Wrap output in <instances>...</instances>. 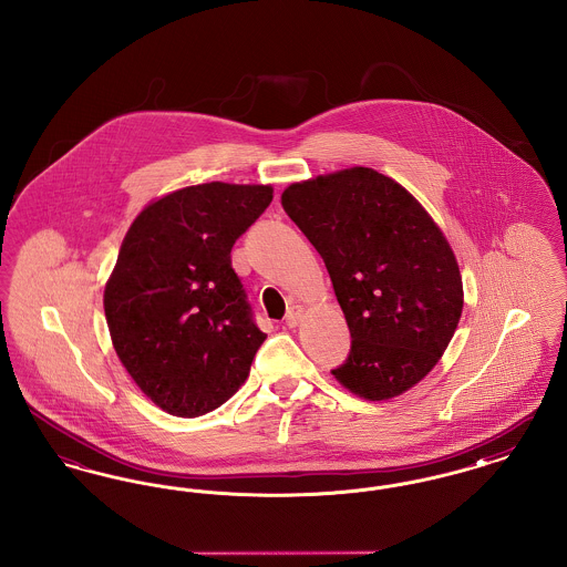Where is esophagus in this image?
Here are the masks:
<instances>
[{
    "mask_svg": "<svg viewBox=\"0 0 567 567\" xmlns=\"http://www.w3.org/2000/svg\"><path fill=\"white\" fill-rule=\"evenodd\" d=\"M301 317H303V308L301 306H291L289 308V312H287V317H285V323H287V327H297L299 324V321H301Z\"/></svg>",
    "mask_w": 567,
    "mask_h": 567,
    "instance_id": "1",
    "label": "esophagus"
}]
</instances>
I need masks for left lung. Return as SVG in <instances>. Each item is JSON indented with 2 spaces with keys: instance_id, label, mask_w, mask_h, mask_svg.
<instances>
[{
  "instance_id": "1",
  "label": "left lung",
  "mask_w": 567,
  "mask_h": 567,
  "mask_svg": "<svg viewBox=\"0 0 567 567\" xmlns=\"http://www.w3.org/2000/svg\"><path fill=\"white\" fill-rule=\"evenodd\" d=\"M282 208L323 257L351 329L349 357L331 374L370 402L427 377L457 329L463 285L425 208L370 167L296 183Z\"/></svg>"
}]
</instances>
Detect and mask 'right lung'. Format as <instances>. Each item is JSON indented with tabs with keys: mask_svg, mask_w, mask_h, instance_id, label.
Instances as JSON below:
<instances>
[{
	"mask_svg": "<svg viewBox=\"0 0 567 567\" xmlns=\"http://www.w3.org/2000/svg\"><path fill=\"white\" fill-rule=\"evenodd\" d=\"M270 202L268 185H195L144 208L123 240L104 291L110 338L135 384L174 416L225 404L268 338L231 248Z\"/></svg>",
	"mask_w": 567,
	"mask_h": 567,
	"instance_id": "add662e5",
	"label": "right lung"
}]
</instances>
